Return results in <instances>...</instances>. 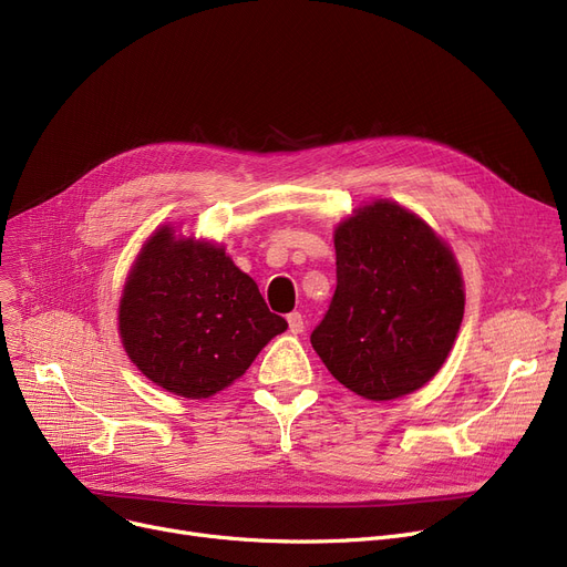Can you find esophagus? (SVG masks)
Instances as JSON below:
<instances>
[{"label":"esophagus","mask_w":567,"mask_h":567,"mask_svg":"<svg viewBox=\"0 0 567 567\" xmlns=\"http://www.w3.org/2000/svg\"><path fill=\"white\" fill-rule=\"evenodd\" d=\"M287 323H289V331H291V333H303V329H306L303 315H301V312H289V315H287Z\"/></svg>","instance_id":"obj_1"}]
</instances>
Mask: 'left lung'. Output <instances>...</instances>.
Masks as SVG:
<instances>
[{"instance_id": "8db88e82", "label": "left lung", "mask_w": 567, "mask_h": 567, "mask_svg": "<svg viewBox=\"0 0 567 567\" xmlns=\"http://www.w3.org/2000/svg\"><path fill=\"white\" fill-rule=\"evenodd\" d=\"M333 244L338 287L310 336L321 363L372 402L423 389L449 359L464 317L455 252L391 199L353 208Z\"/></svg>"}]
</instances>
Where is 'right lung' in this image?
<instances>
[{"label":"right lung","instance_id":"1","mask_svg":"<svg viewBox=\"0 0 567 567\" xmlns=\"http://www.w3.org/2000/svg\"><path fill=\"white\" fill-rule=\"evenodd\" d=\"M118 336L161 389L206 400L244 377L287 321L223 244L161 225L142 244L118 299Z\"/></svg>","mask_w":567,"mask_h":567}]
</instances>
